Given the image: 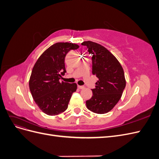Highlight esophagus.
<instances>
[{
    "label": "esophagus",
    "instance_id": "1",
    "mask_svg": "<svg viewBox=\"0 0 159 159\" xmlns=\"http://www.w3.org/2000/svg\"><path fill=\"white\" fill-rule=\"evenodd\" d=\"M78 88L79 89H83L85 88V87H84V85H78Z\"/></svg>",
    "mask_w": 159,
    "mask_h": 159
}]
</instances>
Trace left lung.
Segmentation results:
<instances>
[{"label":"left lung","instance_id":"obj_1","mask_svg":"<svg viewBox=\"0 0 159 159\" xmlns=\"http://www.w3.org/2000/svg\"><path fill=\"white\" fill-rule=\"evenodd\" d=\"M92 55V74L98 78L93 96L86 101V106L91 111L103 114L109 112L121 99L126 81L121 65L105 47L91 41L84 42Z\"/></svg>","mask_w":159,"mask_h":159}]
</instances>
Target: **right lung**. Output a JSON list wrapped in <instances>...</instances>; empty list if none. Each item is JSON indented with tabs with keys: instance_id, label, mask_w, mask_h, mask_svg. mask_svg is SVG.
Returning <instances> with one entry per match:
<instances>
[{
	"instance_id": "add662e5",
	"label": "right lung",
	"mask_w": 159,
	"mask_h": 159,
	"mask_svg": "<svg viewBox=\"0 0 159 159\" xmlns=\"http://www.w3.org/2000/svg\"><path fill=\"white\" fill-rule=\"evenodd\" d=\"M78 48L69 42L56 43L44 52L33 67L29 81L30 92L38 107L47 115H57L65 111L77 89L75 83L60 82V80L66 72V54Z\"/></svg>"
}]
</instances>
